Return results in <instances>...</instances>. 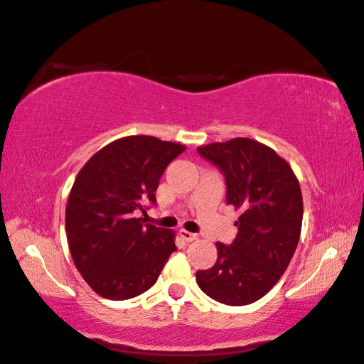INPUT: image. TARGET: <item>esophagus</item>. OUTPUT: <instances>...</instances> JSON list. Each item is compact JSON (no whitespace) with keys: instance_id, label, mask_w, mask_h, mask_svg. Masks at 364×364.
I'll use <instances>...</instances> for the list:
<instances>
[{"instance_id":"esophagus-1","label":"esophagus","mask_w":364,"mask_h":364,"mask_svg":"<svg viewBox=\"0 0 364 364\" xmlns=\"http://www.w3.org/2000/svg\"><path fill=\"white\" fill-rule=\"evenodd\" d=\"M178 235H180L184 242H194V240H198V235H196V234H191V232H188V230H184V229L178 230Z\"/></svg>"}]
</instances>
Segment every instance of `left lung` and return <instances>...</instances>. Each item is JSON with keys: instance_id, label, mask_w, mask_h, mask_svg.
Returning <instances> with one entry per match:
<instances>
[{"instance_id": "8db88e82", "label": "left lung", "mask_w": 364, "mask_h": 364, "mask_svg": "<svg viewBox=\"0 0 364 364\" xmlns=\"http://www.w3.org/2000/svg\"><path fill=\"white\" fill-rule=\"evenodd\" d=\"M220 168L227 204L240 210L232 245L217 242V262L198 271L200 289L227 306L262 299L278 283L296 252L302 227V193L291 165L258 140L237 137L198 147Z\"/></svg>"}]
</instances>
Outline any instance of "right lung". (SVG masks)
Masks as SVG:
<instances>
[{"mask_svg":"<svg viewBox=\"0 0 364 364\" xmlns=\"http://www.w3.org/2000/svg\"><path fill=\"white\" fill-rule=\"evenodd\" d=\"M184 150L151 135H129L97 150L78 171L65 230L75 267L96 294L130 299L159 279L176 235L132 213L155 203L165 168Z\"/></svg>","mask_w":364,"mask_h":364,"instance_id":"add662e5","label":"right lung"}]
</instances>
